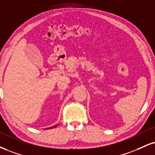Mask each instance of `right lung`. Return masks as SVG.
<instances>
[{
  "label": "right lung",
  "instance_id": "add662e5",
  "mask_svg": "<svg viewBox=\"0 0 155 155\" xmlns=\"http://www.w3.org/2000/svg\"><path fill=\"white\" fill-rule=\"evenodd\" d=\"M56 126H54L53 127H56ZM53 127H50V128H48V129H49V128H53Z\"/></svg>",
  "mask_w": 155,
  "mask_h": 155
}]
</instances>
